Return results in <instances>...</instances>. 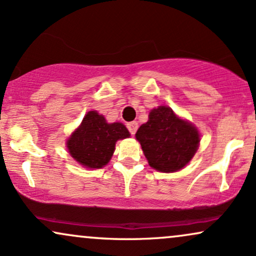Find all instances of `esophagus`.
Returning <instances> with one entry per match:
<instances>
[{
  "instance_id": "34e87169",
  "label": "esophagus",
  "mask_w": 256,
  "mask_h": 256,
  "mask_svg": "<svg viewBox=\"0 0 256 256\" xmlns=\"http://www.w3.org/2000/svg\"><path fill=\"white\" fill-rule=\"evenodd\" d=\"M138 127H139V126H138L136 122H129V123H127L128 130L130 132V134H133V135H134L135 133H136Z\"/></svg>"
}]
</instances>
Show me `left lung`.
I'll list each match as a JSON object with an SVG mask.
<instances>
[{
  "label": "left lung",
  "instance_id": "left-lung-1",
  "mask_svg": "<svg viewBox=\"0 0 256 256\" xmlns=\"http://www.w3.org/2000/svg\"><path fill=\"white\" fill-rule=\"evenodd\" d=\"M135 136L150 166L162 172L183 169L194 157L200 142L196 127L164 105L151 110L148 121L140 126Z\"/></svg>",
  "mask_w": 256,
  "mask_h": 256
}]
</instances>
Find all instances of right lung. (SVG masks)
<instances>
[{
  "instance_id": "obj_1",
  "label": "right lung",
  "mask_w": 256,
  "mask_h": 256,
  "mask_svg": "<svg viewBox=\"0 0 256 256\" xmlns=\"http://www.w3.org/2000/svg\"><path fill=\"white\" fill-rule=\"evenodd\" d=\"M130 136L123 123H108L97 111H88L67 140L69 154L88 169H100L109 163L117 140Z\"/></svg>"
}]
</instances>
